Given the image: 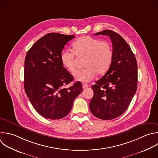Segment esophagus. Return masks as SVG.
I'll use <instances>...</instances> for the list:
<instances>
[{
  "label": "esophagus",
  "mask_w": 158,
  "mask_h": 158,
  "mask_svg": "<svg viewBox=\"0 0 158 158\" xmlns=\"http://www.w3.org/2000/svg\"><path fill=\"white\" fill-rule=\"evenodd\" d=\"M88 87H89V86H88V85H86V84H83V85H82V88H83V89H86V88H88Z\"/></svg>",
  "instance_id": "34e87169"
}]
</instances>
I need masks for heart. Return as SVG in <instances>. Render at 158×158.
I'll return each instance as SVG.
<instances>
[{
  "label": "heart",
  "mask_w": 158,
  "mask_h": 158,
  "mask_svg": "<svg viewBox=\"0 0 158 158\" xmlns=\"http://www.w3.org/2000/svg\"><path fill=\"white\" fill-rule=\"evenodd\" d=\"M72 48V51H63L60 59L63 67L73 73L76 70L74 54L77 57H86L84 65L86 68L75 73L77 81L88 83L94 78L97 73H106L111 66L114 53L112 47L108 41L84 36L76 40Z\"/></svg>",
  "instance_id": "1"
}]
</instances>
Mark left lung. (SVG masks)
<instances>
[{
  "label": "left lung",
  "instance_id": "obj_1",
  "mask_svg": "<svg viewBox=\"0 0 158 158\" xmlns=\"http://www.w3.org/2000/svg\"><path fill=\"white\" fill-rule=\"evenodd\" d=\"M99 35L110 38L113 60L109 70L91 87L94 96L89 107L95 117L111 120L127 110L136 93L137 63L130 46L120 35L106 30L94 35Z\"/></svg>",
  "mask_w": 158,
  "mask_h": 158
}]
</instances>
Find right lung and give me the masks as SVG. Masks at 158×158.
<instances>
[{
  "label": "right lung",
  "instance_id": "right-lung-1",
  "mask_svg": "<svg viewBox=\"0 0 158 158\" xmlns=\"http://www.w3.org/2000/svg\"><path fill=\"white\" fill-rule=\"evenodd\" d=\"M51 33L38 40L27 52L24 67V88L32 106L42 117L60 119L70 112L75 99L82 92L77 81L69 88L73 76L63 67L60 54L75 38Z\"/></svg>",
  "mask_w": 158,
  "mask_h": 158
}]
</instances>
